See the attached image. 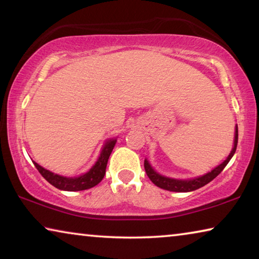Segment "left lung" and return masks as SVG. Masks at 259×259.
<instances>
[{"label":"left lung","mask_w":259,"mask_h":259,"mask_svg":"<svg viewBox=\"0 0 259 259\" xmlns=\"http://www.w3.org/2000/svg\"><path fill=\"white\" fill-rule=\"evenodd\" d=\"M236 146H238V125H236L235 134H234V146L232 148L230 155L227 156V159L223 162V163L217 165L216 168L212 169L210 172L205 174L201 177H196L192 179H174V178L161 176L160 174H157L155 170L152 168L151 164L148 163V161L146 159L144 161V166H145V171L147 174L148 178H150L152 183L155 184L157 187L163 188V190H166V191H171V192H192V191L198 190V188L202 187L204 185H207L208 183L211 182L212 179L216 178L218 175L223 171V169L225 168L227 163L230 162V160L232 159V156L234 155V153L236 151Z\"/></svg>","instance_id":"obj_1"}]
</instances>
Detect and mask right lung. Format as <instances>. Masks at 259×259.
<instances>
[{
    "label": "right lung",
    "instance_id": "obj_1",
    "mask_svg": "<svg viewBox=\"0 0 259 259\" xmlns=\"http://www.w3.org/2000/svg\"><path fill=\"white\" fill-rule=\"evenodd\" d=\"M115 144L116 138L108 139L107 142L104 144L103 150L100 152L98 160L96 161L93 168L84 175H81V176L78 177L59 176V175L54 174L49 171V170L45 169L40 164H37L36 162H34V165L36 166L38 172L46 178V181L49 182L52 186L59 188L61 191L75 192L88 190V188L94 187L103 181L105 174H106L107 161L109 159V155H111L114 146H115Z\"/></svg>",
    "mask_w": 259,
    "mask_h": 259
}]
</instances>
